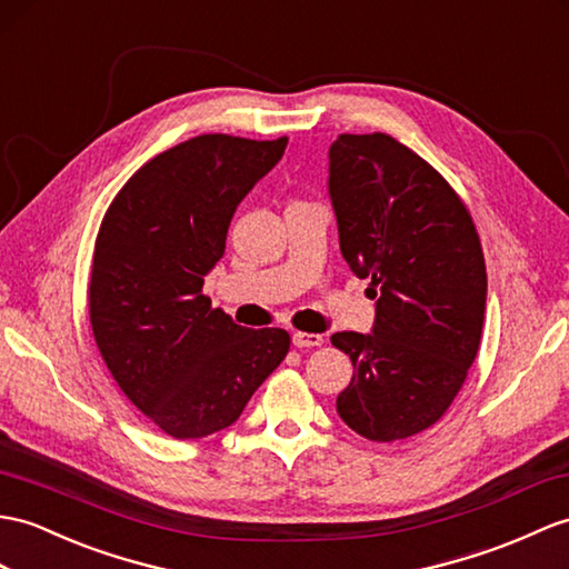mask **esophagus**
I'll return each instance as SVG.
<instances>
[{"label": "esophagus", "mask_w": 569, "mask_h": 569, "mask_svg": "<svg viewBox=\"0 0 569 569\" xmlns=\"http://www.w3.org/2000/svg\"><path fill=\"white\" fill-rule=\"evenodd\" d=\"M292 342L297 348H318V345H323V336L321 332H295Z\"/></svg>", "instance_id": "obj_1"}]
</instances>
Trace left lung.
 Segmentation results:
<instances>
[{
  "mask_svg": "<svg viewBox=\"0 0 569 569\" xmlns=\"http://www.w3.org/2000/svg\"><path fill=\"white\" fill-rule=\"evenodd\" d=\"M328 196L342 258L371 280V332L330 338L352 359L338 415L371 441L432 427L473 365L488 299L478 231L432 166L383 132L340 134Z\"/></svg>",
  "mask_w": 569,
  "mask_h": 569,
  "instance_id": "left-lung-1",
  "label": "left lung"
}]
</instances>
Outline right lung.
<instances>
[{
  "label": "right lung",
  "mask_w": 569,
  "mask_h": 569,
  "mask_svg": "<svg viewBox=\"0 0 569 569\" xmlns=\"http://www.w3.org/2000/svg\"><path fill=\"white\" fill-rule=\"evenodd\" d=\"M284 147L287 137H192L147 161L103 217L89 282L93 338L122 393L176 439L237 422L289 352L287 330L237 326L202 295L239 202Z\"/></svg>",
  "instance_id": "obj_1"
}]
</instances>
